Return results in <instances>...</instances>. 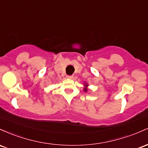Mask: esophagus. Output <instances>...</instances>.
Listing matches in <instances>:
<instances>
[{
    "label": "esophagus",
    "mask_w": 148,
    "mask_h": 148,
    "mask_svg": "<svg viewBox=\"0 0 148 148\" xmlns=\"http://www.w3.org/2000/svg\"><path fill=\"white\" fill-rule=\"evenodd\" d=\"M67 78L73 79V75H67Z\"/></svg>",
    "instance_id": "obj_1"
}]
</instances>
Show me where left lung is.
I'll return each instance as SVG.
<instances>
[{
    "label": "left lung",
    "instance_id": "left-lung-1",
    "mask_svg": "<svg viewBox=\"0 0 148 148\" xmlns=\"http://www.w3.org/2000/svg\"><path fill=\"white\" fill-rule=\"evenodd\" d=\"M84 84V87L83 88V90H84V92H87L88 90V86H89V84H88L87 82H84V84Z\"/></svg>",
    "mask_w": 148,
    "mask_h": 148
}]
</instances>
